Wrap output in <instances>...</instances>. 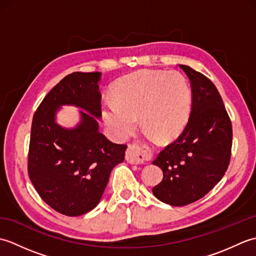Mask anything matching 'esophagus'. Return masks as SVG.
<instances>
[{
	"label": "esophagus",
	"instance_id": "esophagus-1",
	"mask_svg": "<svg viewBox=\"0 0 256 256\" xmlns=\"http://www.w3.org/2000/svg\"><path fill=\"white\" fill-rule=\"evenodd\" d=\"M148 156V153L144 150L142 145L140 144H130L128 146L126 153H125V158L130 162V164L138 165L143 164L145 162V157Z\"/></svg>",
	"mask_w": 256,
	"mask_h": 256
}]
</instances>
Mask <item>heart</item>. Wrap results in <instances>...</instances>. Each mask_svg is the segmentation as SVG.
I'll return each mask as SVG.
<instances>
[{
  "instance_id": "heart-1",
  "label": "heart",
  "mask_w": 256,
  "mask_h": 256,
  "mask_svg": "<svg viewBox=\"0 0 256 256\" xmlns=\"http://www.w3.org/2000/svg\"><path fill=\"white\" fill-rule=\"evenodd\" d=\"M114 100L103 104V118L113 134L125 140L140 123L162 140L175 138L186 125L192 94L178 72L140 70L125 76L113 86Z\"/></svg>"
}]
</instances>
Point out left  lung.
I'll list each match as a JSON object with an SVG mask.
<instances>
[{
  "mask_svg": "<svg viewBox=\"0 0 256 256\" xmlns=\"http://www.w3.org/2000/svg\"><path fill=\"white\" fill-rule=\"evenodd\" d=\"M179 67L192 81V113L180 135L153 162L164 177L152 192L162 202L182 206L202 198L224 177L231 158L232 124L212 81L189 66Z\"/></svg>",
  "mask_w": 256,
  "mask_h": 256,
  "instance_id": "left-lung-1",
  "label": "left lung"
}]
</instances>
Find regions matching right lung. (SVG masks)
Here are the masks:
<instances>
[{"label": "right lung", "instance_id": "obj_1", "mask_svg": "<svg viewBox=\"0 0 256 256\" xmlns=\"http://www.w3.org/2000/svg\"><path fill=\"white\" fill-rule=\"evenodd\" d=\"M100 72H72L48 92L34 113L27 170L40 197L59 214L77 216L96 208L111 170L124 160L125 144L98 131ZM84 108L82 123L64 130L54 123L59 105ZM90 113L88 114V112Z\"/></svg>", "mask_w": 256, "mask_h": 256}]
</instances>
